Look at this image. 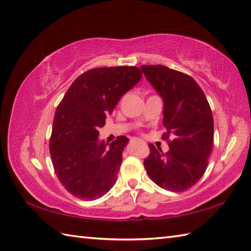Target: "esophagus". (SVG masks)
<instances>
[{"label": "esophagus", "mask_w": 251, "mask_h": 251, "mask_svg": "<svg viewBox=\"0 0 251 251\" xmlns=\"http://www.w3.org/2000/svg\"><path fill=\"white\" fill-rule=\"evenodd\" d=\"M130 143L134 145V143H143V141L140 139H137V138H132V139H130Z\"/></svg>", "instance_id": "esophagus-1"}]
</instances>
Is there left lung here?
Wrapping results in <instances>:
<instances>
[{
	"label": "left lung",
	"instance_id": "1",
	"mask_svg": "<svg viewBox=\"0 0 251 251\" xmlns=\"http://www.w3.org/2000/svg\"><path fill=\"white\" fill-rule=\"evenodd\" d=\"M147 79L164 102L163 125L169 151L149 145L145 168L162 189L182 192L199 181L208 165L214 142V117L210 105L193 77L162 65L141 66Z\"/></svg>",
	"mask_w": 251,
	"mask_h": 251
}]
</instances>
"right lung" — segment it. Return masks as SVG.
I'll list each match as a JSON object with an SVG mask.
<instances>
[{
	"label": "right lung",
	"mask_w": 251,
	"mask_h": 251,
	"mask_svg": "<svg viewBox=\"0 0 251 251\" xmlns=\"http://www.w3.org/2000/svg\"><path fill=\"white\" fill-rule=\"evenodd\" d=\"M141 77L137 67L90 69L72 83L57 106L50 140L52 166L61 184L77 199H99L115 184L129 139L120 136L108 147L99 141L98 129Z\"/></svg>",
	"instance_id": "add662e5"
}]
</instances>
